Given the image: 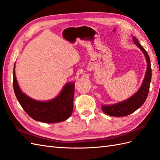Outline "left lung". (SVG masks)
<instances>
[{"label":"left lung","mask_w":160,"mask_h":160,"mask_svg":"<svg viewBox=\"0 0 160 160\" xmlns=\"http://www.w3.org/2000/svg\"><path fill=\"white\" fill-rule=\"evenodd\" d=\"M133 41L134 44L138 47L142 53L145 54L146 58L147 68L145 79L143 80L142 84L139 90L135 93L133 96H132L130 98L123 101V102L109 105V106H103L102 105V110L107 115L113 117H123L130 115L141 107L147 98L151 80V68L149 56L148 55L147 51L134 37Z\"/></svg>","instance_id":"left-lung-1"}]
</instances>
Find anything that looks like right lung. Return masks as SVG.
Here are the masks:
<instances>
[{
	"label": "right lung",
	"instance_id": "add662e5",
	"mask_svg": "<svg viewBox=\"0 0 160 160\" xmlns=\"http://www.w3.org/2000/svg\"><path fill=\"white\" fill-rule=\"evenodd\" d=\"M13 89L18 102L27 114L33 119L47 123L67 120L73 110L75 83H68L56 98L46 102L35 100L23 93L19 88L13 68Z\"/></svg>",
	"mask_w": 160,
	"mask_h": 160
}]
</instances>
